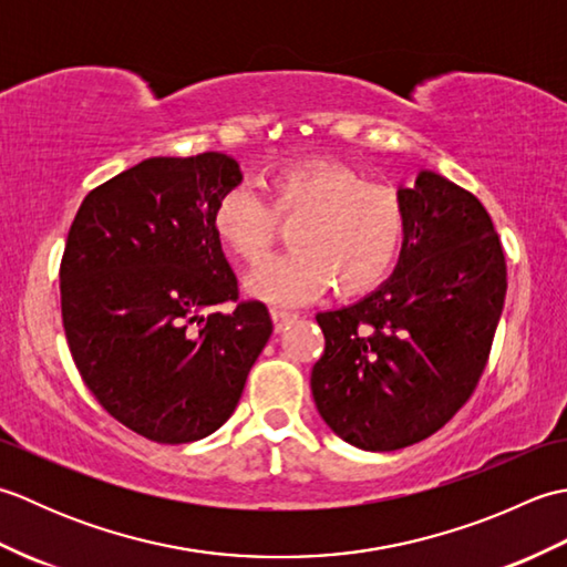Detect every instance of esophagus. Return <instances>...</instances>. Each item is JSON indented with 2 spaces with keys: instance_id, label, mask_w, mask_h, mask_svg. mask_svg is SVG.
I'll return each mask as SVG.
<instances>
[{
  "instance_id": "esophagus-1",
  "label": "esophagus",
  "mask_w": 567,
  "mask_h": 567,
  "mask_svg": "<svg viewBox=\"0 0 567 567\" xmlns=\"http://www.w3.org/2000/svg\"><path fill=\"white\" fill-rule=\"evenodd\" d=\"M272 321H275V331H285L290 323L297 321V315L295 311H287V309H272Z\"/></svg>"
}]
</instances>
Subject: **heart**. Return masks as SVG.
Segmentation results:
<instances>
[{"label":"heart","mask_w":567,"mask_h":567,"mask_svg":"<svg viewBox=\"0 0 567 567\" xmlns=\"http://www.w3.org/2000/svg\"><path fill=\"white\" fill-rule=\"evenodd\" d=\"M265 204L246 185L216 199L212 228L226 250L258 262L272 248L278 219H297L292 250L262 262L248 292L270 305H299L336 285L339 297H358L388 280L402 256L406 207L400 192L368 183L341 163L309 161L280 167L265 179Z\"/></svg>","instance_id":"heart-1"}]
</instances>
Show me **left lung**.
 I'll use <instances>...</instances> for the list:
<instances>
[{"instance_id":"1","label":"left lung","mask_w":567,"mask_h":567,"mask_svg":"<svg viewBox=\"0 0 567 567\" xmlns=\"http://www.w3.org/2000/svg\"><path fill=\"white\" fill-rule=\"evenodd\" d=\"M406 238L392 277L360 302L317 315L323 355L311 394L336 436L396 451L449 424L487 365L507 262L487 209L421 171L402 187Z\"/></svg>"}]
</instances>
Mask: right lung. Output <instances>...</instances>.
<instances>
[{
    "label": "right lung",
    "mask_w": 567,
    "mask_h": 567,
    "mask_svg": "<svg viewBox=\"0 0 567 567\" xmlns=\"http://www.w3.org/2000/svg\"><path fill=\"white\" fill-rule=\"evenodd\" d=\"M244 175L224 153L148 158L82 199L60 262L72 360L116 421L155 443L209 436L272 333L212 228ZM236 301L224 316L219 303Z\"/></svg>",
    "instance_id": "1"
}]
</instances>
